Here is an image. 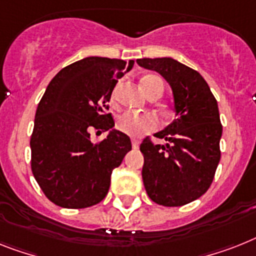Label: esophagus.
<instances>
[{
    "instance_id": "esophagus-1",
    "label": "esophagus",
    "mask_w": 256,
    "mask_h": 256,
    "mask_svg": "<svg viewBox=\"0 0 256 256\" xmlns=\"http://www.w3.org/2000/svg\"><path fill=\"white\" fill-rule=\"evenodd\" d=\"M138 146H140V141L132 140V148H133V149H138Z\"/></svg>"
}]
</instances>
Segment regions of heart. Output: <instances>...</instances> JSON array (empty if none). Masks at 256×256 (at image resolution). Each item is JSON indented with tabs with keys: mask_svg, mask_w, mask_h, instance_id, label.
<instances>
[{
	"mask_svg": "<svg viewBox=\"0 0 256 256\" xmlns=\"http://www.w3.org/2000/svg\"><path fill=\"white\" fill-rule=\"evenodd\" d=\"M141 86L144 92L150 98L153 95H162L164 90V84L162 78L157 74H146L141 78ZM116 88L112 92V99H115ZM158 122L150 114H134L126 112L120 115L116 120V128L124 134L130 137H140L145 133L157 130Z\"/></svg>",
	"mask_w": 256,
	"mask_h": 256,
	"instance_id": "heart-1",
	"label": "heart"
}]
</instances>
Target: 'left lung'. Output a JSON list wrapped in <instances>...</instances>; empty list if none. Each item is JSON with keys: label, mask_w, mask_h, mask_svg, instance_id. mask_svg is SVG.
I'll use <instances>...</instances> for the list:
<instances>
[{"label": "left lung", "mask_w": 256, "mask_h": 256, "mask_svg": "<svg viewBox=\"0 0 256 256\" xmlns=\"http://www.w3.org/2000/svg\"><path fill=\"white\" fill-rule=\"evenodd\" d=\"M137 64L158 72L168 82L176 116L154 134L168 141L166 145L154 144L149 137L140 145L144 186L160 206H186L208 191L221 158L222 126L217 100L199 72L174 58H138Z\"/></svg>", "instance_id": "obj_1"}]
</instances>
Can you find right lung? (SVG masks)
Returning <instances> with one entry per match:
<instances>
[{"mask_svg": "<svg viewBox=\"0 0 256 256\" xmlns=\"http://www.w3.org/2000/svg\"><path fill=\"white\" fill-rule=\"evenodd\" d=\"M108 57H86L61 69L38 106L30 140L31 170L44 195L56 206L81 209L107 195L112 170L132 149L130 137L112 130L108 102L118 78L132 69ZM110 130L94 144L90 130Z\"/></svg>", "mask_w": 256, "mask_h": 256, "instance_id": "right-lung-1", "label": "right lung"}]
</instances>
